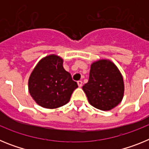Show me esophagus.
I'll return each instance as SVG.
<instances>
[{"label": "esophagus", "mask_w": 149, "mask_h": 149, "mask_svg": "<svg viewBox=\"0 0 149 149\" xmlns=\"http://www.w3.org/2000/svg\"><path fill=\"white\" fill-rule=\"evenodd\" d=\"M77 85H78L79 87H81V86H82V85H83L82 81H77Z\"/></svg>", "instance_id": "34e87169"}]
</instances>
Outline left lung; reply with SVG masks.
Here are the masks:
<instances>
[{
  "label": "left lung",
  "instance_id": "1",
  "mask_svg": "<svg viewBox=\"0 0 149 149\" xmlns=\"http://www.w3.org/2000/svg\"><path fill=\"white\" fill-rule=\"evenodd\" d=\"M82 89L92 106L107 111L122 101L125 91L123 77L113 62L99 60L91 64L89 81Z\"/></svg>",
  "mask_w": 149,
  "mask_h": 149
}]
</instances>
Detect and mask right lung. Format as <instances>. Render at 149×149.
I'll return each instance as SVG.
<instances>
[{
	"label": "right lung",
	"instance_id": "obj_1",
	"mask_svg": "<svg viewBox=\"0 0 149 149\" xmlns=\"http://www.w3.org/2000/svg\"><path fill=\"white\" fill-rule=\"evenodd\" d=\"M63 64L60 56L48 55L39 60L30 74L29 93L36 103L44 108L55 109L66 104L78 87Z\"/></svg>",
	"mask_w": 149,
	"mask_h": 149
}]
</instances>
